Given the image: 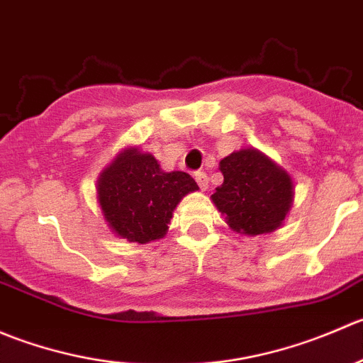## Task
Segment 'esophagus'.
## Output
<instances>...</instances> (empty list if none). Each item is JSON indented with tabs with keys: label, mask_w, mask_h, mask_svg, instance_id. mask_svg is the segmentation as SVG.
Returning <instances> with one entry per match:
<instances>
[{
	"label": "esophagus",
	"mask_w": 363,
	"mask_h": 363,
	"mask_svg": "<svg viewBox=\"0 0 363 363\" xmlns=\"http://www.w3.org/2000/svg\"><path fill=\"white\" fill-rule=\"evenodd\" d=\"M194 178H196L197 185H199L201 190H206L208 189V177H206V173H203V171H197V173L194 174Z\"/></svg>",
	"instance_id": "esophagus-1"
}]
</instances>
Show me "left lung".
I'll return each mask as SVG.
<instances>
[{
  "label": "left lung",
  "instance_id": "8db88e82",
  "mask_svg": "<svg viewBox=\"0 0 363 363\" xmlns=\"http://www.w3.org/2000/svg\"><path fill=\"white\" fill-rule=\"evenodd\" d=\"M224 183L211 194V203L235 233L257 236L284 224L295 201L293 178L256 148H243L218 164Z\"/></svg>",
  "mask_w": 363,
  "mask_h": 363
}]
</instances>
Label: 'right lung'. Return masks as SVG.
<instances>
[{
  "label": "right lung",
  "instance_id": "right-lung-1",
  "mask_svg": "<svg viewBox=\"0 0 363 363\" xmlns=\"http://www.w3.org/2000/svg\"><path fill=\"white\" fill-rule=\"evenodd\" d=\"M199 190L190 174L166 171L152 153L123 148L96 180V203L114 236L150 243L166 236L174 208Z\"/></svg>",
  "mask_w": 363,
  "mask_h": 363
}]
</instances>
